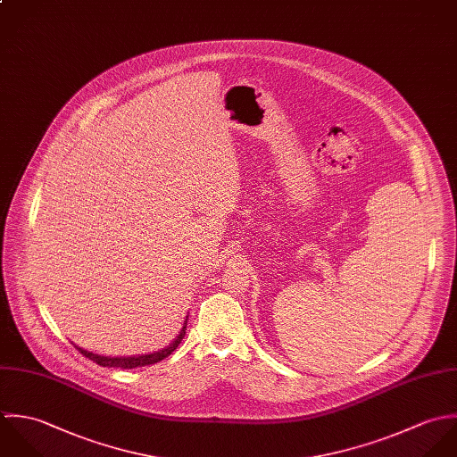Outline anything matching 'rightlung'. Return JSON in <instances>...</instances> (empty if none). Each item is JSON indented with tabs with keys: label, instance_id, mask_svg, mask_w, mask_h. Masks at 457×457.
Wrapping results in <instances>:
<instances>
[{
	"label": "right lung",
	"instance_id": "obj_1",
	"mask_svg": "<svg viewBox=\"0 0 457 457\" xmlns=\"http://www.w3.org/2000/svg\"><path fill=\"white\" fill-rule=\"evenodd\" d=\"M187 325V323H185ZM183 325L182 332L179 334V337L166 348V350H161V352H157V353H152V355H141V357H100V355H93L90 352H87V350H81V348H78L87 359H90L93 361L95 364L102 365V367H120V369H136V367H145V365H152L157 364V362H161V361H164L166 357H170L177 348H179V345L182 343L183 336H185V327Z\"/></svg>",
	"mask_w": 457,
	"mask_h": 457
}]
</instances>
